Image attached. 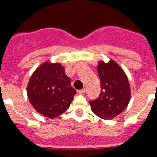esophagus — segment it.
Segmentation results:
<instances>
[{
	"label": "esophagus",
	"mask_w": 157,
	"mask_h": 157,
	"mask_svg": "<svg viewBox=\"0 0 157 157\" xmlns=\"http://www.w3.org/2000/svg\"><path fill=\"white\" fill-rule=\"evenodd\" d=\"M85 88H83L81 89V90H77V93H78V94H84V93H85Z\"/></svg>",
	"instance_id": "obj_1"
}]
</instances>
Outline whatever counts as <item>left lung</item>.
<instances>
[{"instance_id":"obj_1","label":"left lung","mask_w":157,"mask_h":157,"mask_svg":"<svg viewBox=\"0 0 157 157\" xmlns=\"http://www.w3.org/2000/svg\"><path fill=\"white\" fill-rule=\"evenodd\" d=\"M97 71L101 83V92L96 99L89 101L91 110L104 120H111L128 106L131 90L128 77L119 65L113 60L99 62Z\"/></svg>"}]
</instances>
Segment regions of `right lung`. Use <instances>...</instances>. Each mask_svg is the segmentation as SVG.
Here are the masks:
<instances>
[{
  "label": "right lung",
  "instance_id": "add662e5",
  "mask_svg": "<svg viewBox=\"0 0 157 157\" xmlns=\"http://www.w3.org/2000/svg\"><path fill=\"white\" fill-rule=\"evenodd\" d=\"M76 94L70 78L59 63H43L32 74L27 85V95L36 112L55 118L68 109Z\"/></svg>",
  "mask_w": 157,
  "mask_h": 157
}]
</instances>
